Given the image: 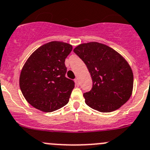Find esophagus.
I'll use <instances>...</instances> for the list:
<instances>
[{"mask_svg": "<svg viewBox=\"0 0 150 150\" xmlns=\"http://www.w3.org/2000/svg\"><path fill=\"white\" fill-rule=\"evenodd\" d=\"M75 85L77 86H79V80H78V78H75Z\"/></svg>", "mask_w": 150, "mask_h": 150, "instance_id": "obj_1", "label": "esophagus"}]
</instances>
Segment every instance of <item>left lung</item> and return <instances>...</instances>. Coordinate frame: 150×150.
I'll return each mask as SVG.
<instances>
[{"label":"left lung","mask_w":150,"mask_h":150,"mask_svg":"<svg viewBox=\"0 0 150 150\" xmlns=\"http://www.w3.org/2000/svg\"><path fill=\"white\" fill-rule=\"evenodd\" d=\"M85 63L92 80V88L84 93L87 105L102 113L121 108L132 95L133 74L126 59L102 43H83L73 50Z\"/></svg>","instance_id":"obj_1"}]
</instances>
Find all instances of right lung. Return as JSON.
Wrapping results in <instances>:
<instances>
[{
  "mask_svg": "<svg viewBox=\"0 0 150 150\" xmlns=\"http://www.w3.org/2000/svg\"><path fill=\"white\" fill-rule=\"evenodd\" d=\"M72 46L53 41L36 49L22 68L20 87L26 101L43 112H52L68 103L75 83L67 78L65 59Z\"/></svg>",
  "mask_w": 150,
  "mask_h": 150,
  "instance_id": "add662e5",
  "label": "right lung"
}]
</instances>
